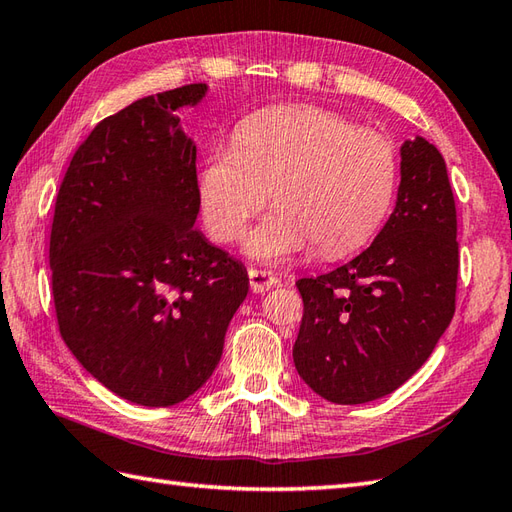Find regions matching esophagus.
<instances>
[{
  "label": "esophagus",
  "mask_w": 512,
  "mask_h": 512,
  "mask_svg": "<svg viewBox=\"0 0 512 512\" xmlns=\"http://www.w3.org/2000/svg\"><path fill=\"white\" fill-rule=\"evenodd\" d=\"M248 277H250V290L262 295V292H268L270 288H275L279 284V279L268 273V270H259V268H248Z\"/></svg>",
  "instance_id": "34e87169"
}]
</instances>
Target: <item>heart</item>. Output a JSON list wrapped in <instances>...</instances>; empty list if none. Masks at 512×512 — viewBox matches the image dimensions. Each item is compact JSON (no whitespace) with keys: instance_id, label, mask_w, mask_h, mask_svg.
I'll return each instance as SVG.
<instances>
[{"instance_id":"1","label":"heart","mask_w":512,"mask_h":512,"mask_svg":"<svg viewBox=\"0 0 512 512\" xmlns=\"http://www.w3.org/2000/svg\"><path fill=\"white\" fill-rule=\"evenodd\" d=\"M396 184L389 140L317 107H273L237 127L200 173L204 222L237 242L273 191L275 211L248 239V253L279 262L314 242L323 255L363 244L383 220Z\"/></svg>"}]
</instances>
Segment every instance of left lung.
<instances>
[{
  "instance_id": "left-lung-1",
  "label": "left lung",
  "mask_w": 512,
  "mask_h": 512,
  "mask_svg": "<svg viewBox=\"0 0 512 512\" xmlns=\"http://www.w3.org/2000/svg\"><path fill=\"white\" fill-rule=\"evenodd\" d=\"M396 209L378 237L332 273L297 281L303 319L292 358L336 405H363L409 380L449 328L458 288V215L440 151L400 147Z\"/></svg>"
}]
</instances>
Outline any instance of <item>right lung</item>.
I'll use <instances>...</instances> for the list:
<instances>
[{
    "instance_id": "right-lung-1",
    "label": "right lung",
    "mask_w": 512,
    "mask_h": 512,
    "mask_svg": "<svg viewBox=\"0 0 512 512\" xmlns=\"http://www.w3.org/2000/svg\"><path fill=\"white\" fill-rule=\"evenodd\" d=\"M204 83L134 101L74 151L54 204L52 299L65 345L116 396L171 407L217 367L246 268L193 228L195 145L176 110Z\"/></svg>"
}]
</instances>
